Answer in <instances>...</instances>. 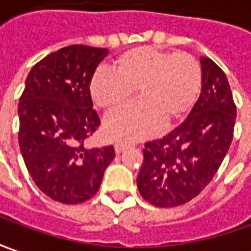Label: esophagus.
I'll list each match as a JSON object with an SVG mask.
<instances>
[{
	"label": "esophagus",
	"instance_id": "34e87169",
	"mask_svg": "<svg viewBox=\"0 0 251 251\" xmlns=\"http://www.w3.org/2000/svg\"><path fill=\"white\" fill-rule=\"evenodd\" d=\"M126 149H127V144H125V143H117V144H115V152H117V154L122 152L124 150H126Z\"/></svg>",
	"mask_w": 251,
	"mask_h": 251
}]
</instances>
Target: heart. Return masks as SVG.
<instances>
[{
  "instance_id": "obj_1",
  "label": "heart",
  "mask_w": 251,
  "mask_h": 251,
  "mask_svg": "<svg viewBox=\"0 0 251 251\" xmlns=\"http://www.w3.org/2000/svg\"><path fill=\"white\" fill-rule=\"evenodd\" d=\"M200 84V66L190 54L136 47L118 56L114 71H97L90 93L97 107L117 109L137 89L142 100L105 121L109 136L132 142L155 133L164 121L171 124L185 117L195 105Z\"/></svg>"
}]
</instances>
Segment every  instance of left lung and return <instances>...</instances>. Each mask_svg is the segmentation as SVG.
Here are the masks:
<instances>
[{"instance_id": "1", "label": "left lung", "mask_w": 251, "mask_h": 251, "mask_svg": "<svg viewBox=\"0 0 251 251\" xmlns=\"http://www.w3.org/2000/svg\"><path fill=\"white\" fill-rule=\"evenodd\" d=\"M200 64L201 93L190 114L171 133L144 144L137 187L157 207L182 205L200 195L232 143L236 105L228 79L210 58L201 56Z\"/></svg>"}]
</instances>
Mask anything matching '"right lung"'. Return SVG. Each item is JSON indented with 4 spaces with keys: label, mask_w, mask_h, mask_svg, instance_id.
Returning a JSON list of instances; mask_svg holds the SVG:
<instances>
[{
    "label": "right lung",
    "mask_w": 251,
    "mask_h": 251,
    "mask_svg": "<svg viewBox=\"0 0 251 251\" xmlns=\"http://www.w3.org/2000/svg\"><path fill=\"white\" fill-rule=\"evenodd\" d=\"M107 48L68 46L31 68L19 99V147L40 190L64 204L83 203L100 189L115 157L112 146L86 149L100 126L90 83Z\"/></svg>",
    "instance_id": "1"
}]
</instances>
